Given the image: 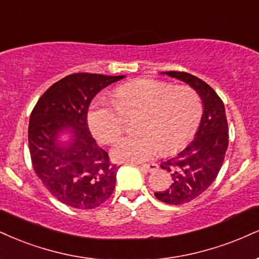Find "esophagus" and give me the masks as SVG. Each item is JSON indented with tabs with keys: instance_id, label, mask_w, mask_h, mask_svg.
Here are the masks:
<instances>
[{
	"instance_id": "1",
	"label": "esophagus",
	"mask_w": 259,
	"mask_h": 259,
	"mask_svg": "<svg viewBox=\"0 0 259 259\" xmlns=\"http://www.w3.org/2000/svg\"><path fill=\"white\" fill-rule=\"evenodd\" d=\"M142 169H145L146 171H148V172H153V171L158 170V165L155 163H149V164H143L141 165Z\"/></svg>"
}]
</instances>
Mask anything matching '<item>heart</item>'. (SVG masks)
Returning a JSON list of instances; mask_svg holds the SVG:
<instances>
[{
    "instance_id": "b5f03b06",
    "label": "heart",
    "mask_w": 259,
    "mask_h": 259,
    "mask_svg": "<svg viewBox=\"0 0 259 259\" xmlns=\"http://www.w3.org/2000/svg\"><path fill=\"white\" fill-rule=\"evenodd\" d=\"M140 114L138 134L121 139L112 148L117 161H145L161 151L171 153L187 145L202 116L199 95L189 87L142 78L114 90L113 102L98 99L88 112L92 133L102 143H113L124 129V117Z\"/></svg>"
}]
</instances>
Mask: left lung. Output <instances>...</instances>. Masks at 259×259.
Instances as JSON below:
<instances>
[{
  "label": "left lung",
  "mask_w": 259,
  "mask_h": 259,
  "mask_svg": "<svg viewBox=\"0 0 259 259\" xmlns=\"http://www.w3.org/2000/svg\"><path fill=\"white\" fill-rule=\"evenodd\" d=\"M188 84L200 96L202 116L194 139L175 157L164 160L161 169L171 172L172 183L155 198L180 205L204 193L219 175L228 148V123L224 105L216 92L198 77L187 72H161Z\"/></svg>",
  "instance_id": "obj_1"
}]
</instances>
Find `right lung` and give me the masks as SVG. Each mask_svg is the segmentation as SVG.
<instances>
[{
	"mask_svg": "<svg viewBox=\"0 0 259 259\" xmlns=\"http://www.w3.org/2000/svg\"><path fill=\"white\" fill-rule=\"evenodd\" d=\"M125 76L73 73L40 96L29 124V147L36 175L62 204L80 210L111 197L116 165L89 132L88 108L94 96Z\"/></svg>",
	"mask_w": 259,
	"mask_h": 259,
	"instance_id": "right-lung-1",
	"label": "right lung"
}]
</instances>
